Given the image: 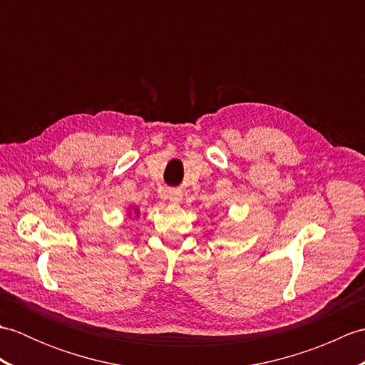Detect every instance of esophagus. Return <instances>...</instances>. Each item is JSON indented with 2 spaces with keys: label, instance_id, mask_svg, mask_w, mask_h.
I'll list each match as a JSON object with an SVG mask.
<instances>
[{
  "label": "esophagus",
  "instance_id": "esophagus-1",
  "mask_svg": "<svg viewBox=\"0 0 365 365\" xmlns=\"http://www.w3.org/2000/svg\"><path fill=\"white\" fill-rule=\"evenodd\" d=\"M168 197H169L170 202H175V204H178V202H180V200H182V192L178 191V190L169 191V192H168Z\"/></svg>",
  "mask_w": 365,
  "mask_h": 365
}]
</instances>
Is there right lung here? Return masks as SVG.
<instances>
[{
  "label": "right lung",
  "instance_id": "1",
  "mask_svg": "<svg viewBox=\"0 0 365 365\" xmlns=\"http://www.w3.org/2000/svg\"><path fill=\"white\" fill-rule=\"evenodd\" d=\"M133 213H135V215H136V216H139V210H138V208H136V207H135V208H133ZM130 215H131V213H130V212H128V216H130Z\"/></svg>",
  "mask_w": 365,
  "mask_h": 365
}]
</instances>
